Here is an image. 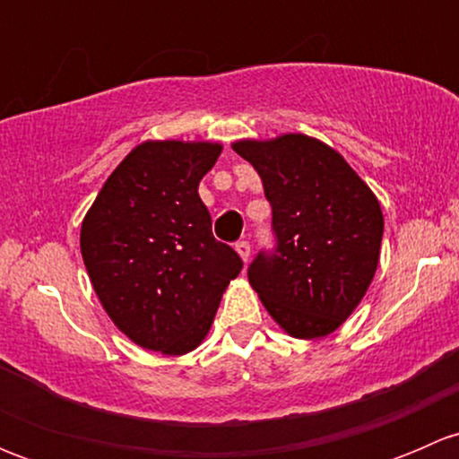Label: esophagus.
Returning <instances> with one entry per match:
<instances>
[{
    "label": "esophagus",
    "instance_id": "1",
    "mask_svg": "<svg viewBox=\"0 0 459 459\" xmlns=\"http://www.w3.org/2000/svg\"><path fill=\"white\" fill-rule=\"evenodd\" d=\"M235 251L239 253V257L244 259V264H248V259H251V244H248L247 239H242V242L235 244Z\"/></svg>",
    "mask_w": 459,
    "mask_h": 459
}]
</instances>
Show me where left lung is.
I'll return each instance as SVG.
<instances>
[{"label": "left lung", "instance_id": "8db88e82", "mask_svg": "<svg viewBox=\"0 0 459 459\" xmlns=\"http://www.w3.org/2000/svg\"><path fill=\"white\" fill-rule=\"evenodd\" d=\"M273 208L277 248L248 266L268 316L290 337L316 340L340 328L371 286L384 215L377 197L328 143L302 133L239 140Z\"/></svg>", "mask_w": 459, "mask_h": 459}]
</instances>
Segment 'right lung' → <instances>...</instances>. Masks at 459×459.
<instances>
[{
  "instance_id": "right-lung-1",
  "label": "right lung",
  "mask_w": 459,
  "mask_h": 459,
  "mask_svg": "<svg viewBox=\"0 0 459 459\" xmlns=\"http://www.w3.org/2000/svg\"><path fill=\"white\" fill-rule=\"evenodd\" d=\"M217 142L148 140L110 173L82 221L80 248L101 307L131 342L184 355L211 331L238 253L212 238L200 200Z\"/></svg>"
}]
</instances>
